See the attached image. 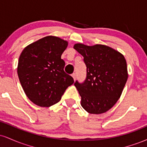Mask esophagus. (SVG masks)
<instances>
[{
  "instance_id": "esophagus-1",
  "label": "esophagus",
  "mask_w": 147,
  "mask_h": 147,
  "mask_svg": "<svg viewBox=\"0 0 147 147\" xmlns=\"http://www.w3.org/2000/svg\"><path fill=\"white\" fill-rule=\"evenodd\" d=\"M72 77H73L74 80H75V79H76V75H75V73H72Z\"/></svg>"
}]
</instances>
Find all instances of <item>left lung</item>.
<instances>
[{
  "instance_id": "1",
  "label": "left lung",
  "mask_w": 147,
  "mask_h": 147,
  "mask_svg": "<svg viewBox=\"0 0 147 147\" xmlns=\"http://www.w3.org/2000/svg\"><path fill=\"white\" fill-rule=\"evenodd\" d=\"M86 66V77L75 84L82 106L90 114L104 113L120 97L128 79L127 65L122 54L104 45H74Z\"/></svg>"
}]
</instances>
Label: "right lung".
<instances>
[{
	"mask_svg": "<svg viewBox=\"0 0 147 147\" xmlns=\"http://www.w3.org/2000/svg\"><path fill=\"white\" fill-rule=\"evenodd\" d=\"M68 42L48 36L27 46L20 55L17 72L27 97L34 104L49 107L58 103L74 79L63 70L61 59Z\"/></svg>",
	"mask_w": 147,
	"mask_h": 147,
	"instance_id": "1",
	"label": "right lung"
}]
</instances>
